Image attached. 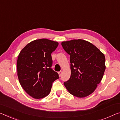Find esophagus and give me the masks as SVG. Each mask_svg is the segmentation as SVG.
Instances as JSON below:
<instances>
[{"instance_id":"esophagus-1","label":"esophagus","mask_w":120,"mask_h":120,"mask_svg":"<svg viewBox=\"0 0 120 120\" xmlns=\"http://www.w3.org/2000/svg\"><path fill=\"white\" fill-rule=\"evenodd\" d=\"M62 72L61 71H59V72H58L59 75V76H60V77H61V75H62Z\"/></svg>"}]
</instances>
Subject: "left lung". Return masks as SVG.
I'll return each instance as SVG.
<instances>
[{"label": "left lung", "mask_w": 120, "mask_h": 120, "mask_svg": "<svg viewBox=\"0 0 120 120\" xmlns=\"http://www.w3.org/2000/svg\"><path fill=\"white\" fill-rule=\"evenodd\" d=\"M62 46L70 55L71 75L64 83L70 94L85 97L94 92L103 77L104 54L92 44L83 39L62 41Z\"/></svg>", "instance_id": "left-lung-1"}]
</instances>
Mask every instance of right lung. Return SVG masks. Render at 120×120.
Returning <instances> with one entry per match:
<instances>
[{"instance_id": "1", "label": "right lung", "mask_w": 120, "mask_h": 120, "mask_svg": "<svg viewBox=\"0 0 120 120\" xmlns=\"http://www.w3.org/2000/svg\"><path fill=\"white\" fill-rule=\"evenodd\" d=\"M58 43L43 38L28 44L21 51L17 61L19 82L27 94L41 99L50 94L52 83L58 79V73L52 68L51 53Z\"/></svg>"}]
</instances>
